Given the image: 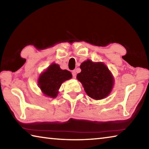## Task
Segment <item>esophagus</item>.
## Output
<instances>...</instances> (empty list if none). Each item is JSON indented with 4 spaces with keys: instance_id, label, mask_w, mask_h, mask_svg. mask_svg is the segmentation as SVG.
I'll use <instances>...</instances> for the list:
<instances>
[{
    "instance_id": "esophagus-1",
    "label": "esophagus",
    "mask_w": 149,
    "mask_h": 149,
    "mask_svg": "<svg viewBox=\"0 0 149 149\" xmlns=\"http://www.w3.org/2000/svg\"><path fill=\"white\" fill-rule=\"evenodd\" d=\"M72 75H73V78H75L76 77V72H75V70H74V71H72Z\"/></svg>"
}]
</instances>
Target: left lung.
Here are the masks:
<instances>
[{
    "label": "left lung",
    "mask_w": 149,
    "mask_h": 149,
    "mask_svg": "<svg viewBox=\"0 0 149 149\" xmlns=\"http://www.w3.org/2000/svg\"><path fill=\"white\" fill-rule=\"evenodd\" d=\"M81 72L77 79L81 83L87 95L95 100L104 99L112 91L114 79L112 73L103 62L87 60L80 65Z\"/></svg>",
    "instance_id": "obj_1"
}]
</instances>
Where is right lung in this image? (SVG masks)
<instances>
[{
    "mask_svg": "<svg viewBox=\"0 0 149 149\" xmlns=\"http://www.w3.org/2000/svg\"><path fill=\"white\" fill-rule=\"evenodd\" d=\"M72 77V75L70 71L62 70L58 64L52 63L39 75L38 86L45 96L56 98L62 83Z\"/></svg>",
    "mask_w": 149,
    "mask_h": 149,
    "instance_id": "obj_1",
    "label": "right lung"
}]
</instances>
